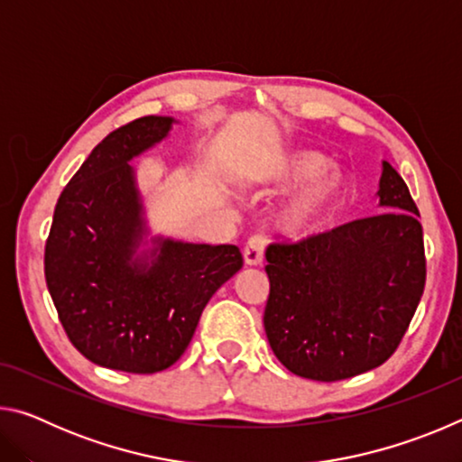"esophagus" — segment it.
<instances>
[{
    "label": "esophagus",
    "mask_w": 462,
    "mask_h": 462,
    "mask_svg": "<svg viewBox=\"0 0 462 462\" xmlns=\"http://www.w3.org/2000/svg\"><path fill=\"white\" fill-rule=\"evenodd\" d=\"M263 250H264V238L259 236H250L245 250H242V256H245V263L250 264V267H254V264H261L263 263Z\"/></svg>",
    "instance_id": "34e87169"
}]
</instances>
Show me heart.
Here are the masks:
<instances>
[{
	"mask_svg": "<svg viewBox=\"0 0 462 462\" xmlns=\"http://www.w3.org/2000/svg\"><path fill=\"white\" fill-rule=\"evenodd\" d=\"M330 161L322 152L316 151H295L285 154L283 159L263 171L264 181L277 185H293L312 181L303 185L300 191L285 199L273 214V228L285 238H308L316 234L328 222L336 208L346 193V177L342 171L332 169Z\"/></svg>",
	"mask_w": 462,
	"mask_h": 462,
	"instance_id": "1",
	"label": "heart"
}]
</instances>
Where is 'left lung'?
<instances>
[{
    "instance_id": "obj_1",
    "label": "left lung",
    "mask_w": 462,
    "mask_h": 462,
    "mask_svg": "<svg viewBox=\"0 0 462 462\" xmlns=\"http://www.w3.org/2000/svg\"><path fill=\"white\" fill-rule=\"evenodd\" d=\"M381 212L301 242H275L264 267V332L289 371L340 381L374 369L400 346L426 283L420 214L383 161Z\"/></svg>"
}]
</instances>
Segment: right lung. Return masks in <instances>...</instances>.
Instances as JSON below:
<instances>
[{"label":"right lung","instance_id":"add662e5","mask_svg":"<svg viewBox=\"0 0 462 462\" xmlns=\"http://www.w3.org/2000/svg\"><path fill=\"white\" fill-rule=\"evenodd\" d=\"M175 120L144 116L107 134L62 189L44 248V277L69 340L91 363L159 373L189 346L206 303L242 269L234 245L148 234L130 161Z\"/></svg>","mask_w":462,"mask_h":462}]
</instances>
